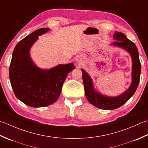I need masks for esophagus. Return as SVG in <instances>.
I'll return each instance as SVG.
<instances>
[{"label": "esophagus", "instance_id": "obj_1", "mask_svg": "<svg viewBox=\"0 0 148 148\" xmlns=\"http://www.w3.org/2000/svg\"><path fill=\"white\" fill-rule=\"evenodd\" d=\"M76 61L78 64H82L84 62V57L82 56H78L77 57V59H76Z\"/></svg>", "mask_w": 148, "mask_h": 148}]
</instances>
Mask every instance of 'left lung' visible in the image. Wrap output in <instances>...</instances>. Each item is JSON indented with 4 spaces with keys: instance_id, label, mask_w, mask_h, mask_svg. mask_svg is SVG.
I'll list each match as a JSON object with an SVG mask.
<instances>
[{
    "instance_id": "1",
    "label": "left lung",
    "mask_w": 148,
    "mask_h": 148,
    "mask_svg": "<svg viewBox=\"0 0 148 148\" xmlns=\"http://www.w3.org/2000/svg\"><path fill=\"white\" fill-rule=\"evenodd\" d=\"M114 38L117 40L113 44L121 47L126 50L130 53L132 59V83L128 89L119 96L116 98H109L102 96L95 92L93 90L91 78L84 70L82 71V78L84 85L85 95L89 103L96 107L104 110L116 109L122 106L134 95L136 91L140 81L141 64L138 57V49L132 41L126 38L122 32H114Z\"/></svg>"
}]
</instances>
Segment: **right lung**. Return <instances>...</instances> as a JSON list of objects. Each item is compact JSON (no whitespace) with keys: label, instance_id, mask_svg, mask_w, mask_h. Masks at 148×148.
I'll return each instance as SVG.
<instances>
[{"label":"right lung","instance_id":"add662e5","mask_svg":"<svg viewBox=\"0 0 148 148\" xmlns=\"http://www.w3.org/2000/svg\"><path fill=\"white\" fill-rule=\"evenodd\" d=\"M41 28L20 41L15 47L10 66V79L16 97L32 107H42L57 100L73 64H59L48 71L33 64L29 56L32 45L40 36L49 31Z\"/></svg>","mask_w":148,"mask_h":148}]
</instances>
